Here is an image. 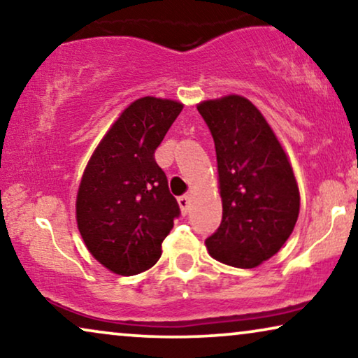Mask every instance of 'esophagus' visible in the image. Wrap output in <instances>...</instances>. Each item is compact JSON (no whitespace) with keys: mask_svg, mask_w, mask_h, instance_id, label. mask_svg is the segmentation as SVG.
Returning a JSON list of instances; mask_svg holds the SVG:
<instances>
[{"mask_svg":"<svg viewBox=\"0 0 358 358\" xmlns=\"http://www.w3.org/2000/svg\"><path fill=\"white\" fill-rule=\"evenodd\" d=\"M179 202V207H180V212H182L184 215L189 212V207H190V197L189 195H180V197L178 199Z\"/></svg>","mask_w":358,"mask_h":358,"instance_id":"1","label":"esophagus"}]
</instances>
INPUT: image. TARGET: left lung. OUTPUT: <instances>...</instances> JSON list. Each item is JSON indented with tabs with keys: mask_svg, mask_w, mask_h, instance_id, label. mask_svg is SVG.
<instances>
[{
	"mask_svg": "<svg viewBox=\"0 0 358 358\" xmlns=\"http://www.w3.org/2000/svg\"><path fill=\"white\" fill-rule=\"evenodd\" d=\"M215 141L222 223L205 239L210 256L252 268L278 252L295 228L300 192L287 155L256 106L241 96L199 104Z\"/></svg>",
	"mask_w": 358,
	"mask_h": 358,
	"instance_id": "8db88e82",
	"label": "left lung"
}]
</instances>
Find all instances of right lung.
Segmentation results:
<instances>
[{
  "label": "right lung",
  "instance_id": "add662e5",
  "mask_svg": "<svg viewBox=\"0 0 358 358\" xmlns=\"http://www.w3.org/2000/svg\"><path fill=\"white\" fill-rule=\"evenodd\" d=\"M182 104L141 97L122 112L83 174L78 228L90 252L120 275L153 267L161 243L180 215L168 178L155 159Z\"/></svg>",
  "mask_w": 358,
  "mask_h": 358
}]
</instances>
